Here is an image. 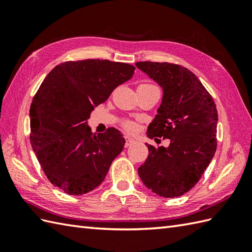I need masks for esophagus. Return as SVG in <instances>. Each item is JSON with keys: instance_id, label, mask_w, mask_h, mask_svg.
I'll return each mask as SVG.
<instances>
[{"instance_id": "34e87169", "label": "esophagus", "mask_w": 252, "mask_h": 252, "mask_svg": "<svg viewBox=\"0 0 252 252\" xmlns=\"http://www.w3.org/2000/svg\"><path fill=\"white\" fill-rule=\"evenodd\" d=\"M125 140H126V147L132 145L133 143L136 142V141L134 140V138H132V137H130V136H125Z\"/></svg>"}]
</instances>
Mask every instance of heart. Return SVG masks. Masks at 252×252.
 Instances as JSON below:
<instances>
[{
    "mask_svg": "<svg viewBox=\"0 0 252 252\" xmlns=\"http://www.w3.org/2000/svg\"><path fill=\"white\" fill-rule=\"evenodd\" d=\"M142 85H152V84H142ZM152 87H155V85H152ZM122 126H123V127H125V129L127 130V131H133V130L135 129L134 123L131 122V121H125V122L122 123Z\"/></svg>",
    "mask_w": 252,
    "mask_h": 252,
    "instance_id": "b5f03b06",
    "label": "heart"
}]
</instances>
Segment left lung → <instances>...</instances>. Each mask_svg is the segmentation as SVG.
<instances>
[{
    "mask_svg": "<svg viewBox=\"0 0 252 252\" xmlns=\"http://www.w3.org/2000/svg\"><path fill=\"white\" fill-rule=\"evenodd\" d=\"M163 90L158 115L147 136L169 138V147L148 145L140 168L143 183L165 198L184 195L194 187L217 151L218 110L212 96L189 69L171 63L138 62Z\"/></svg>",
    "mask_w": 252,
    "mask_h": 252,
    "instance_id": "8db88e82",
    "label": "left lung"
}]
</instances>
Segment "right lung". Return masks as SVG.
<instances>
[{"label": "right lung", "instance_id": "1", "mask_svg": "<svg viewBox=\"0 0 252 252\" xmlns=\"http://www.w3.org/2000/svg\"><path fill=\"white\" fill-rule=\"evenodd\" d=\"M134 70L108 60L70 61L43 80L30 106V143L53 185L78 196L104 181L126 140L115 127L96 135L87 120Z\"/></svg>", "mask_w": 252, "mask_h": 252}]
</instances>
